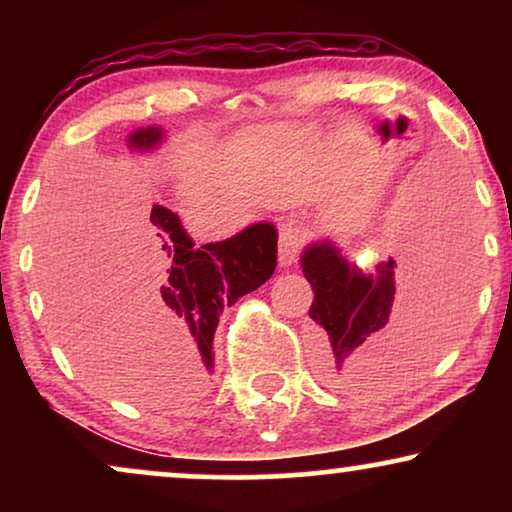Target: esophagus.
<instances>
[{
	"mask_svg": "<svg viewBox=\"0 0 512 512\" xmlns=\"http://www.w3.org/2000/svg\"><path fill=\"white\" fill-rule=\"evenodd\" d=\"M305 242V230L303 223L298 219H284L279 223V265H293L298 261L300 249Z\"/></svg>",
	"mask_w": 512,
	"mask_h": 512,
	"instance_id": "1",
	"label": "esophagus"
}]
</instances>
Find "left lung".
I'll return each mask as SVG.
<instances>
[{"label": "left lung", "instance_id": "obj_1", "mask_svg": "<svg viewBox=\"0 0 512 512\" xmlns=\"http://www.w3.org/2000/svg\"><path fill=\"white\" fill-rule=\"evenodd\" d=\"M438 251L412 254L398 268L394 258L361 275L331 244H312L303 254L312 284L310 317L319 326L317 370L333 387L370 384L389 377L408 361L443 345L452 324L450 272ZM406 277V296L393 300L395 272Z\"/></svg>", "mask_w": 512, "mask_h": 512}]
</instances>
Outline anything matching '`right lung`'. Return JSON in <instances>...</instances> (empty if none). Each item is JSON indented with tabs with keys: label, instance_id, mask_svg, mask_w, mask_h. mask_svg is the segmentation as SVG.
Returning a JSON list of instances; mask_svg holds the SVG:
<instances>
[{
	"label": "right lung",
	"instance_id": "obj_1",
	"mask_svg": "<svg viewBox=\"0 0 512 512\" xmlns=\"http://www.w3.org/2000/svg\"><path fill=\"white\" fill-rule=\"evenodd\" d=\"M163 137L158 128L137 130L130 144L151 149ZM146 247L156 289L153 305L165 326L188 349L198 377L214 373V331L223 307L268 282L277 268V230L254 223L226 242L195 247L177 214L153 205L146 219Z\"/></svg>",
	"mask_w": 512,
	"mask_h": 512
}]
</instances>
